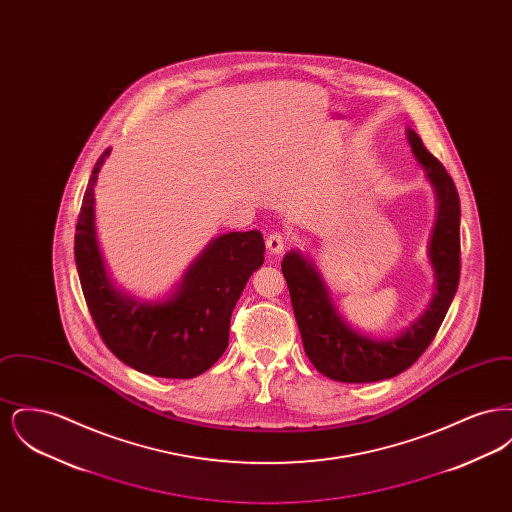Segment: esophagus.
<instances>
[{
  "mask_svg": "<svg viewBox=\"0 0 512 512\" xmlns=\"http://www.w3.org/2000/svg\"><path fill=\"white\" fill-rule=\"evenodd\" d=\"M284 247H286V240H284V236H282V234L274 232V234H270V236H268V253H272V255H280V253L284 251Z\"/></svg>",
  "mask_w": 512,
  "mask_h": 512,
  "instance_id": "esophagus-1",
  "label": "esophagus"
}]
</instances>
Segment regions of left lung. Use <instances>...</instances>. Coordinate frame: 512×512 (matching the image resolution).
Here are the masks:
<instances>
[{
  "label": "left lung",
  "mask_w": 512,
  "mask_h": 512,
  "mask_svg": "<svg viewBox=\"0 0 512 512\" xmlns=\"http://www.w3.org/2000/svg\"><path fill=\"white\" fill-rule=\"evenodd\" d=\"M407 140L414 161L426 172L436 195V222L428 242V261L434 268L436 284L422 315L393 336H370L341 315L309 253L292 249L282 261L305 353L320 374L338 382H380L413 365L434 340L459 286L461 201L455 182L413 128H407Z\"/></svg>",
  "instance_id": "1"
}]
</instances>
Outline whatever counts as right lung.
<instances>
[{"label": "right lung", "mask_w": 512, "mask_h": 512, "mask_svg": "<svg viewBox=\"0 0 512 512\" xmlns=\"http://www.w3.org/2000/svg\"><path fill=\"white\" fill-rule=\"evenodd\" d=\"M105 149L82 199L74 261L90 315L105 345L124 365L159 378H195L228 347L230 317L249 276L265 261L259 230L213 238L163 297L147 299L115 284L96 228V184Z\"/></svg>", "instance_id": "right-lung-1"}]
</instances>
